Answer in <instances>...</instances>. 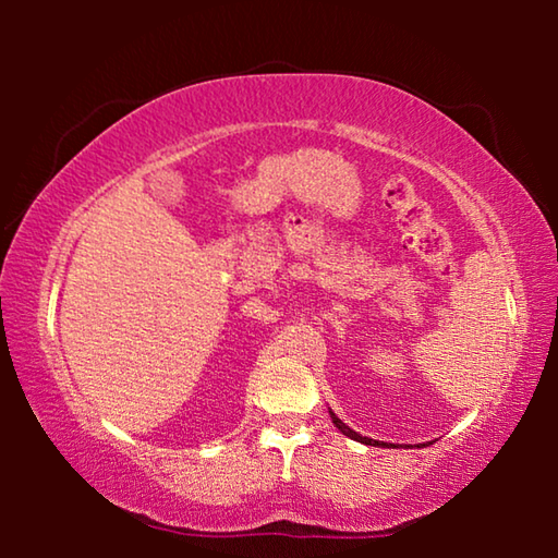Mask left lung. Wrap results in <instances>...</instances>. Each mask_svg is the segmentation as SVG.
Listing matches in <instances>:
<instances>
[{
    "mask_svg": "<svg viewBox=\"0 0 558 558\" xmlns=\"http://www.w3.org/2000/svg\"><path fill=\"white\" fill-rule=\"evenodd\" d=\"M329 418H332V423H335V426H337L339 430H342L347 438H352V440H359V442H364V446H374V448H389V446H391V442H384V440H374V438H366V436H362V433H356V430H352V428H349V426H347V423H342V421H339V418H337V415H335L332 411H329ZM393 448H396V446H393Z\"/></svg>",
    "mask_w": 558,
    "mask_h": 558,
    "instance_id": "1",
    "label": "left lung"
}]
</instances>
